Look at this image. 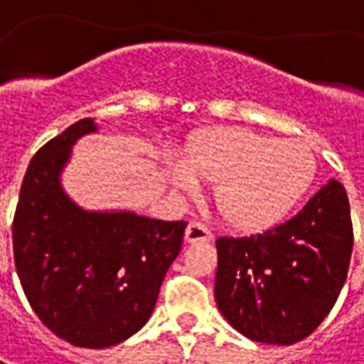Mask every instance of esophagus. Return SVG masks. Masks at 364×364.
Segmentation results:
<instances>
[{"mask_svg":"<svg viewBox=\"0 0 364 364\" xmlns=\"http://www.w3.org/2000/svg\"><path fill=\"white\" fill-rule=\"evenodd\" d=\"M186 237L188 244H198V242H210L212 240V232H210V228L204 225L202 222H190L186 228Z\"/></svg>","mask_w":364,"mask_h":364,"instance_id":"esophagus-1","label":"esophagus"}]
</instances>
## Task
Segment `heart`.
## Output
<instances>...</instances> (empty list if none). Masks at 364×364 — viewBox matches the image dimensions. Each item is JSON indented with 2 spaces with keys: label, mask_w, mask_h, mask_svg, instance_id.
<instances>
[{
  "label": "heart",
  "mask_w": 364,
  "mask_h": 364,
  "mask_svg": "<svg viewBox=\"0 0 364 364\" xmlns=\"http://www.w3.org/2000/svg\"><path fill=\"white\" fill-rule=\"evenodd\" d=\"M170 170L172 182L194 190L196 178L218 182L215 208L242 232L277 224L299 204L315 178V158L299 140H273L244 129L208 132Z\"/></svg>",
  "instance_id": "obj_1"
}]
</instances>
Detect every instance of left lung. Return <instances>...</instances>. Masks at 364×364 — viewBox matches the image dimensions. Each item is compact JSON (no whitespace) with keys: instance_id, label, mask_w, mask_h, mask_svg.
Listing matches in <instances>:
<instances>
[{"instance_id":"left-lung-1","label":"left lung","mask_w":364,"mask_h":364,"mask_svg":"<svg viewBox=\"0 0 364 364\" xmlns=\"http://www.w3.org/2000/svg\"><path fill=\"white\" fill-rule=\"evenodd\" d=\"M215 303L244 337L293 345L309 337L349 272L353 224L347 192L329 180L301 212L247 237H218Z\"/></svg>"}]
</instances>
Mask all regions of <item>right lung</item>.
Here are the masks:
<instances>
[{
    "label": "right lung",
    "instance_id": "1",
    "mask_svg": "<svg viewBox=\"0 0 364 364\" xmlns=\"http://www.w3.org/2000/svg\"><path fill=\"white\" fill-rule=\"evenodd\" d=\"M91 132L95 120H79L31 158L14 218V257L45 327L75 347L105 349L150 319L186 222L77 206L63 190L61 172L73 144Z\"/></svg>",
    "mask_w": 364,
    "mask_h": 364
}]
</instances>
